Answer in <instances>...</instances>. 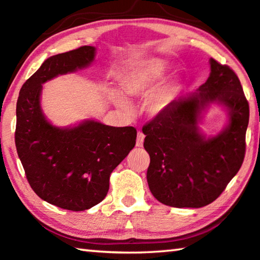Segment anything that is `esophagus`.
Segmentation results:
<instances>
[{
    "instance_id": "obj_1",
    "label": "esophagus",
    "mask_w": 260,
    "mask_h": 260,
    "mask_svg": "<svg viewBox=\"0 0 260 260\" xmlns=\"http://www.w3.org/2000/svg\"><path fill=\"white\" fill-rule=\"evenodd\" d=\"M144 134L142 132H138V136H136V147H142L143 146V141H144Z\"/></svg>"
}]
</instances>
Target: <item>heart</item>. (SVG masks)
Here are the masks:
<instances>
[{"label": "heart", "instance_id": "1", "mask_svg": "<svg viewBox=\"0 0 260 260\" xmlns=\"http://www.w3.org/2000/svg\"><path fill=\"white\" fill-rule=\"evenodd\" d=\"M165 74L166 67L160 59H143L138 61L133 68L122 74L119 81L120 89L129 98L147 96L144 101L147 113L151 117H158L170 108V105L174 102L181 90L180 79L171 78L161 82L152 91L153 87L164 79ZM110 100L121 111L126 113L132 112V104L118 91H111Z\"/></svg>", "mask_w": 260, "mask_h": 260}]
</instances>
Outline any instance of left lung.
I'll use <instances>...</instances> for the list:
<instances>
[{
  "label": "left lung",
  "instance_id": "left-lung-1",
  "mask_svg": "<svg viewBox=\"0 0 260 260\" xmlns=\"http://www.w3.org/2000/svg\"><path fill=\"white\" fill-rule=\"evenodd\" d=\"M209 61L208 80L142 128L150 156L149 189L157 201L173 208L212 203L244 159L249 103L235 72L213 58ZM211 105L226 110L228 124L208 137L198 125Z\"/></svg>",
  "mask_w": 260,
  "mask_h": 260
}]
</instances>
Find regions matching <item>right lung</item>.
I'll use <instances>...</instances> for the list:
<instances>
[{
  "mask_svg": "<svg viewBox=\"0 0 260 260\" xmlns=\"http://www.w3.org/2000/svg\"><path fill=\"white\" fill-rule=\"evenodd\" d=\"M96 48L83 46L51 56L26 80L17 101L15 141L29 186L52 205L71 211L93 208L109 190L110 174L135 146L134 127H112L94 119L59 127L41 107L42 85L89 67Z\"/></svg>",
  "mask_w": 260,
  "mask_h": 260,
  "instance_id": "1",
  "label": "right lung"
}]
</instances>
